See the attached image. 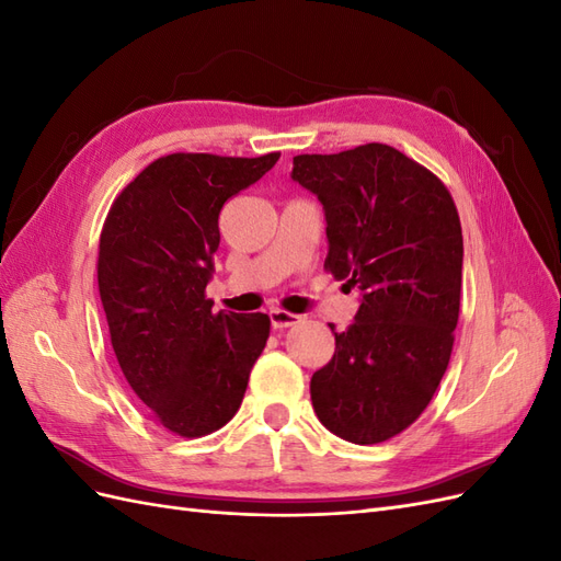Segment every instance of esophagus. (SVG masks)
Segmentation results:
<instances>
[{"label":"esophagus","instance_id":"obj_1","mask_svg":"<svg viewBox=\"0 0 561 561\" xmlns=\"http://www.w3.org/2000/svg\"><path fill=\"white\" fill-rule=\"evenodd\" d=\"M268 318H271V325H274V330H285V328H293V325H297V322H301V316L283 311V309L268 311Z\"/></svg>","mask_w":561,"mask_h":561}]
</instances>
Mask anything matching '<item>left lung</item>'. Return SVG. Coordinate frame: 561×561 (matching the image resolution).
Returning <instances> with one entry per match:
<instances>
[{
    "label": "left lung",
    "instance_id": "obj_1",
    "mask_svg": "<svg viewBox=\"0 0 561 561\" xmlns=\"http://www.w3.org/2000/svg\"><path fill=\"white\" fill-rule=\"evenodd\" d=\"M293 180L328 222L325 268L363 293L332 360L311 377L322 426L377 445L426 410L451 358L461 307L463 233L454 198L428 168L369 142L299 154Z\"/></svg>",
    "mask_w": 561,
    "mask_h": 561
}]
</instances>
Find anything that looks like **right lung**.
Listing matches in <instances>:
<instances>
[{
	"label": "right lung",
	"instance_id": "add662e5",
	"mask_svg": "<svg viewBox=\"0 0 561 561\" xmlns=\"http://www.w3.org/2000/svg\"><path fill=\"white\" fill-rule=\"evenodd\" d=\"M278 157H161L114 198L100 233L98 287L118 367L180 437L210 435L233 419L266 346L268 316L213 313L206 285L219 210Z\"/></svg>",
	"mask_w": 561,
	"mask_h": 561
}]
</instances>
